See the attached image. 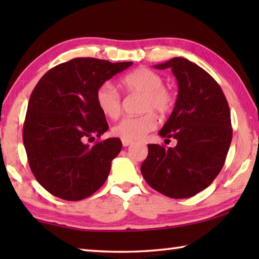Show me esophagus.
I'll return each mask as SVG.
<instances>
[{
    "instance_id": "34e87169",
    "label": "esophagus",
    "mask_w": 259,
    "mask_h": 259,
    "mask_svg": "<svg viewBox=\"0 0 259 259\" xmlns=\"http://www.w3.org/2000/svg\"><path fill=\"white\" fill-rule=\"evenodd\" d=\"M131 144H133V140H128V139H122V145H123L124 147H126V146L131 145Z\"/></svg>"
}]
</instances>
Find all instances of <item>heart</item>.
<instances>
[{"label": "heart", "mask_w": 259, "mask_h": 259, "mask_svg": "<svg viewBox=\"0 0 259 259\" xmlns=\"http://www.w3.org/2000/svg\"><path fill=\"white\" fill-rule=\"evenodd\" d=\"M159 73L147 67H139L122 78V85L131 94L143 95L140 109L145 112L138 116H128L113 126L116 137L128 140L142 139L157 125L156 112L165 116L172 111L176 97L171 89L166 88ZM96 102L100 111L111 119H116L122 112V99L119 91L111 83H104L97 89Z\"/></svg>", "instance_id": "obj_1"}]
</instances>
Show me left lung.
<instances>
[{"label": "left lung", "mask_w": 259, "mask_h": 259, "mask_svg": "<svg viewBox=\"0 0 259 259\" xmlns=\"http://www.w3.org/2000/svg\"><path fill=\"white\" fill-rule=\"evenodd\" d=\"M154 67L171 68L177 78L175 108L159 131L177 145L148 144L140 170L148 185L163 195L191 198L207 188L225 163L232 142L229 103L214 78L190 60L176 57Z\"/></svg>", "instance_id": "left-lung-1"}]
</instances>
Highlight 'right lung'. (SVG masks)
I'll list each match as a JSON object with an SVG mask.
<instances>
[{
	"instance_id": "1",
	"label": "right lung",
	"mask_w": 259,
	"mask_h": 259,
	"mask_svg": "<svg viewBox=\"0 0 259 259\" xmlns=\"http://www.w3.org/2000/svg\"><path fill=\"white\" fill-rule=\"evenodd\" d=\"M131 65L133 61L74 58L51 68L35 85L23 140L30 170L52 195L78 201L106 182L122 143L108 138L90 144L108 129L96 93Z\"/></svg>"
}]
</instances>
